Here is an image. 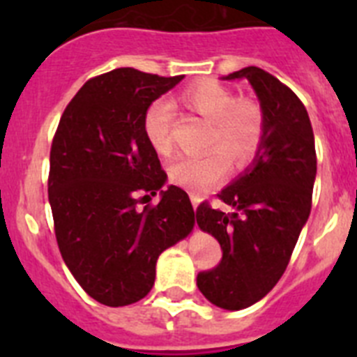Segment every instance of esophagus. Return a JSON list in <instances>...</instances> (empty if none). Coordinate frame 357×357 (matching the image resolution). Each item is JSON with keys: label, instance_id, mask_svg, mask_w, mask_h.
<instances>
[{"label": "esophagus", "instance_id": "34e87169", "mask_svg": "<svg viewBox=\"0 0 357 357\" xmlns=\"http://www.w3.org/2000/svg\"><path fill=\"white\" fill-rule=\"evenodd\" d=\"M189 198H191V204H193V207H195V209H197V207H198V204H200V200H202V198L198 197L197 193H191V195H189Z\"/></svg>", "mask_w": 357, "mask_h": 357}]
</instances>
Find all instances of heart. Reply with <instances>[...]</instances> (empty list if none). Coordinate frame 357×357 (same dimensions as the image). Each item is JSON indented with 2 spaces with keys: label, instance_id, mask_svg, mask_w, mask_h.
I'll list each match as a JSON object with an SVG mask.
<instances>
[{
  "label": "heart",
  "instance_id": "b5f03b06",
  "mask_svg": "<svg viewBox=\"0 0 357 357\" xmlns=\"http://www.w3.org/2000/svg\"><path fill=\"white\" fill-rule=\"evenodd\" d=\"M182 105L209 121L207 146H216L200 155L176 157L169 166V178L193 193H204L222 181L229 172V160L245 164L257 153L264 137V114L252 98H238L227 85L216 80H200L178 94ZM173 107L155 100L143 114V132L157 153L173 150Z\"/></svg>",
  "mask_w": 357,
  "mask_h": 357
}]
</instances>
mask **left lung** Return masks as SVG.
Returning a JSON list of instances; mask_svg holds the SVG:
<instances>
[{"mask_svg":"<svg viewBox=\"0 0 357 357\" xmlns=\"http://www.w3.org/2000/svg\"><path fill=\"white\" fill-rule=\"evenodd\" d=\"M227 80L247 78L259 98L264 137L254 164L218 193L223 213L202 202L197 223L220 241L222 261L200 272L207 301L238 311L261 301L284 273L307 222L317 176V150L307 110L295 93L264 69L248 66Z\"/></svg>","mask_w":357,"mask_h":357,"instance_id":"1","label":"left lung"}]
</instances>
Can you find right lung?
Segmentation results:
<instances>
[{"instance_id":"right-lung-1","label":"right lung","mask_w":357,"mask_h":357,"mask_svg":"<svg viewBox=\"0 0 357 357\" xmlns=\"http://www.w3.org/2000/svg\"><path fill=\"white\" fill-rule=\"evenodd\" d=\"M184 78L118 68L91 78L66 107L50 151L48 198L59 250L84 291L119 307L141 301L166 248L193 230L184 189L166 182L143 132L151 102Z\"/></svg>"}]
</instances>
